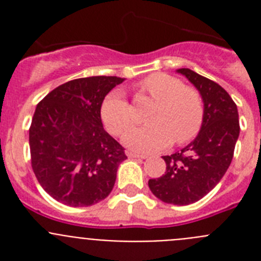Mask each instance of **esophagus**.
I'll list each match as a JSON object with an SVG mask.
<instances>
[{
  "label": "esophagus",
  "instance_id": "esophagus-1",
  "mask_svg": "<svg viewBox=\"0 0 261 261\" xmlns=\"http://www.w3.org/2000/svg\"><path fill=\"white\" fill-rule=\"evenodd\" d=\"M128 156H129V158H140V159H145V158H147V155H145V154L132 153V151H128Z\"/></svg>",
  "mask_w": 261,
  "mask_h": 261
}]
</instances>
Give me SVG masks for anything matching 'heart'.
Instances as JSON below:
<instances>
[{"instance_id": "1", "label": "heart", "mask_w": 261, "mask_h": 261, "mask_svg": "<svg viewBox=\"0 0 261 261\" xmlns=\"http://www.w3.org/2000/svg\"><path fill=\"white\" fill-rule=\"evenodd\" d=\"M140 90L153 100L146 121L124 137V144L136 151H154L190 142L199 135L204 123V100L196 89L167 73H153L140 82ZM100 119L108 132L123 136L135 124V111L124 94L111 91L100 106Z\"/></svg>"}]
</instances>
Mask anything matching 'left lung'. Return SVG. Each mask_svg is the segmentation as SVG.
Instances as JSON below:
<instances>
[{
  "label": "left lung",
  "instance_id": "left-lung-1",
  "mask_svg": "<svg viewBox=\"0 0 261 261\" xmlns=\"http://www.w3.org/2000/svg\"><path fill=\"white\" fill-rule=\"evenodd\" d=\"M204 100V123L197 137L180 151L165 155L166 171L149 188L163 202L188 205L208 195L227 171L239 136L238 108L223 87L191 69H179Z\"/></svg>",
  "mask_w": 261,
  "mask_h": 261
}]
</instances>
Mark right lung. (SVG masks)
I'll list each match as a JSON object with an SVG mask.
<instances>
[{"label":"right lung","mask_w":261,"mask_h":261,"mask_svg":"<svg viewBox=\"0 0 261 261\" xmlns=\"http://www.w3.org/2000/svg\"><path fill=\"white\" fill-rule=\"evenodd\" d=\"M124 78L96 75L60 85L38 103L30 126L31 166L45 192L69 206L111 193L124 149L103 128L100 106Z\"/></svg>","instance_id":"obj_1"}]
</instances>
